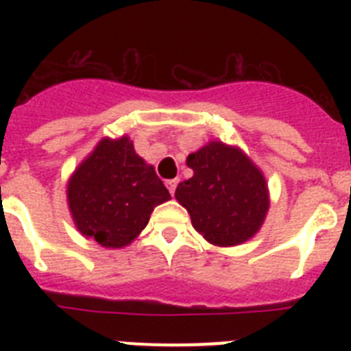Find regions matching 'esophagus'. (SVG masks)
I'll return each instance as SVG.
<instances>
[{
  "label": "esophagus",
  "mask_w": 351,
  "mask_h": 351,
  "mask_svg": "<svg viewBox=\"0 0 351 351\" xmlns=\"http://www.w3.org/2000/svg\"><path fill=\"white\" fill-rule=\"evenodd\" d=\"M178 179H169V181L165 182L167 184V188H169V191H170V195H173L176 193V188H178Z\"/></svg>",
  "instance_id": "34e87169"
}]
</instances>
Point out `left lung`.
<instances>
[{"label":"left lung","mask_w":351,"mask_h":351,"mask_svg":"<svg viewBox=\"0 0 351 351\" xmlns=\"http://www.w3.org/2000/svg\"><path fill=\"white\" fill-rule=\"evenodd\" d=\"M186 165L193 176L179 182L176 198L207 243L239 246L258 234L271 197L265 176L243 149L210 141L188 154Z\"/></svg>","instance_id":"8db88e82"}]
</instances>
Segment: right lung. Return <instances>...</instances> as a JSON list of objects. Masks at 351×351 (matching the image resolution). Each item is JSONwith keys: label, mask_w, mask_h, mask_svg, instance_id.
I'll use <instances>...</instances> for the list:
<instances>
[{"label": "right lung", "mask_w": 351, "mask_h": 351, "mask_svg": "<svg viewBox=\"0 0 351 351\" xmlns=\"http://www.w3.org/2000/svg\"><path fill=\"white\" fill-rule=\"evenodd\" d=\"M66 200L84 237L117 250L141 235L154 207L170 200V193L123 135L104 137L80 161L68 179Z\"/></svg>", "instance_id": "right-lung-1"}]
</instances>
